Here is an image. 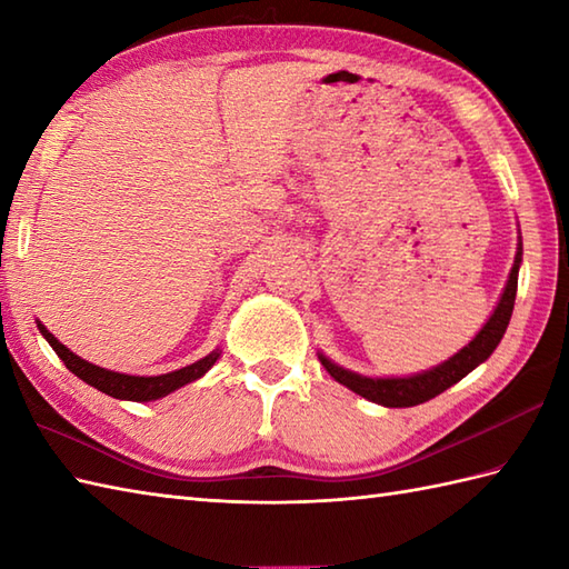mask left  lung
<instances>
[{"label":"left lung","instance_id":"1","mask_svg":"<svg viewBox=\"0 0 569 569\" xmlns=\"http://www.w3.org/2000/svg\"><path fill=\"white\" fill-rule=\"evenodd\" d=\"M521 244H518V253L513 261V269L509 276V283H506L501 300L489 322L481 328V332L471 340L462 352H457L450 357L445 365L435 367L426 373H418V377H408V379H369V377H359V373L347 371L342 367L332 365L328 357L320 355L322 367L330 371V377L335 381H340L347 389H352L355 393L369 398L373 403H381L386 408H408V406H418L426 403L430 398L440 396L442 391L450 389L452 383L459 379H465L467 373L479 367L481 361H487L491 357L493 349L501 342V337L509 328L513 303H516V288H518V266H521Z\"/></svg>","mask_w":569,"mask_h":569}]
</instances>
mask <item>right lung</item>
I'll return each instance as SVG.
<instances>
[{
  "mask_svg": "<svg viewBox=\"0 0 569 569\" xmlns=\"http://www.w3.org/2000/svg\"><path fill=\"white\" fill-rule=\"evenodd\" d=\"M39 330L48 340V345L53 347V352L63 359V365L72 373H76L78 379L94 386V389L107 393V396L122 398V401H156V398L168 396L171 391L180 389V386L200 379L202 373L214 365L217 357H220V352H212L204 359L196 361V365L183 367V369L171 371V373H161V377H129V373H117L110 369L94 367V365H90V361H84L78 355H72L66 345H60L56 337L43 328L41 322H39Z\"/></svg>",
  "mask_w": 569,
  "mask_h": 569,
  "instance_id": "1",
  "label": "right lung"
}]
</instances>
